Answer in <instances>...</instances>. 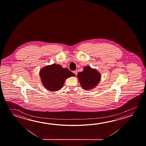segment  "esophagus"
I'll use <instances>...</instances> for the list:
<instances>
[{
  "label": "esophagus",
  "instance_id": "esophagus-1",
  "mask_svg": "<svg viewBox=\"0 0 146 146\" xmlns=\"http://www.w3.org/2000/svg\"><path fill=\"white\" fill-rule=\"evenodd\" d=\"M73 73H74L75 75H76L77 74V70H75V71H73Z\"/></svg>",
  "mask_w": 146,
  "mask_h": 146
}]
</instances>
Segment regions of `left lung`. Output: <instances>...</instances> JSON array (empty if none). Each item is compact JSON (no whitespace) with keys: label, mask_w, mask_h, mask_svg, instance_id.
<instances>
[{"label":"left lung","mask_w":146,"mask_h":146,"mask_svg":"<svg viewBox=\"0 0 146 146\" xmlns=\"http://www.w3.org/2000/svg\"><path fill=\"white\" fill-rule=\"evenodd\" d=\"M81 87L85 90H90L97 86L100 81L101 75L96 69L85 66L82 72L77 74Z\"/></svg>","instance_id":"1"}]
</instances>
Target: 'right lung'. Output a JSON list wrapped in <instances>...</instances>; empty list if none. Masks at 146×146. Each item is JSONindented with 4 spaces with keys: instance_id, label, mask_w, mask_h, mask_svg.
<instances>
[{
    "instance_id": "obj_1",
    "label": "right lung",
    "mask_w": 146,
    "mask_h": 146,
    "mask_svg": "<svg viewBox=\"0 0 146 146\" xmlns=\"http://www.w3.org/2000/svg\"><path fill=\"white\" fill-rule=\"evenodd\" d=\"M40 77L43 86L49 91H58L62 88L66 79L75 74L61 65L53 64L40 70Z\"/></svg>"
}]
</instances>
